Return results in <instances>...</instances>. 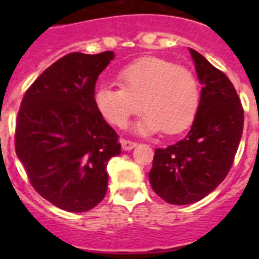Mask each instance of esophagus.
<instances>
[{"instance_id": "esophagus-1", "label": "esophagus", "mask_w": 259, "mask_h": 259, "mask_svg": "<svg viewBox=\"0 0 259 259\" xmlns=\"http://www.w3.org/2000/svg\"><path fill=\"white\" fill-rule=\"evenodd\" d=\"M120 144H122L123 150H132L135 148V146L137 145V143H135V141L125 140V139H123V140L120 141Z\"/></svg>"}]
</instances>
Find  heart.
<instances>
[{
    "mask_svg": "<svg viewBox=\"0 0 259 259\" xmlns=\"http://www.w3.org/2000/svg\"><path fill=\"white\" fill-rule=\"evenodd\" d=\"M119 87L98 85L95 105L102 118L123 128L143 107L137 130L174 136L188 130L200 109V84L187 66L161 57H143L116 74Z\"/></svg>",
    "mask_w": 259,
    "mask_h": 259,
    "instance_id": "b5f03b06",
    "label": "heart"
}]
</instances>
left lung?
I'll return each instance as SVG.
<instances>
[{
	"instance_id": "left-lung-1",
	"label": "left lung",
	"mask_w": 259,
	"mask_h": 259,
	"mask_svg": "<svg viewBox=\"0 0 259 259\" xmlns=\"http://www.w3.org/2000/svg\"><path fill=\"white\" fill-rule=\"evenodd\" d=\"M189 50L202 84L200 109L183 140L155 149L149 172L153 191L172 205L197 202L223 182L244 127V109L227 75Z\"/></svg>"
}]
</instances>
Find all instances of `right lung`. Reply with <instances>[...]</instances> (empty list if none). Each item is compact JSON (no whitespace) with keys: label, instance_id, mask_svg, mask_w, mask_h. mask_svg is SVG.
I'll return each mask as SVG.
<instances>
[{"label":"right lung","instance_id":"add662e5","mask_svg":"<svg viewBox=\"0 0 259 259\" xmlns=\"http://www.w3.org/2000/svg\"><path fill=\"white\" fill-rule=\"evenodd\" d=\"M113 52L62 57L27 89L18 111L15 152L41 197L83 212L104 200L107 162L120 154L119 136L95 105L98 75Z\"/></svg>","mask_w":259,"mask_h":259}]
</instances>
